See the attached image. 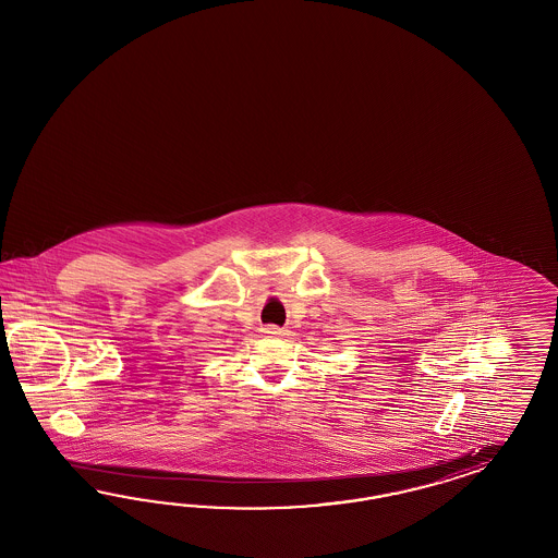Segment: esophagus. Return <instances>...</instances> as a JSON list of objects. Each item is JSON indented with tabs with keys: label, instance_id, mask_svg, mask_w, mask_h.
<instances>
[{
	"label": "esophagus",
	"instance_id": "obj_1",
	"mask_svg": "<svg viewBox=\"0 0 558 558\" xmlns=\"http://www.w3.org/2000/svg\"><path fill=\"white\" fill-rule=\"evenodd\" d=\"M264 333L266 336H282V329H278V327H274V325H268V327H264Z\"/></svg>",
	"mask_w": 558,
	"mask_h": 558
}]
</instances>
